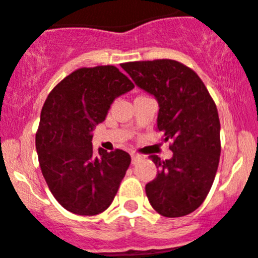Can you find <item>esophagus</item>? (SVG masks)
<instances>
[{"label": "esophagus", "mask_w": 258, "mask_h": 258, "mask_svg": "<svg viewBox=\"0 0 258 258\" xmlns=\"http://www.w3.org/2000/svg\"><path fill=\"white\" fill-rule=\"evenodd\" d=\"M131 159H132V164H137V162L140 161V160L142 159V156H140L139 154H132L131 155Z\"/></svg>", "instance_id": "1"}]
</instances>
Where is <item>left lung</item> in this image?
Returning a JSON list of instances; mask_svg holds the SVG:
<instances>
[{"label": "left lung", "instance_id": "1", "mask_svg": "<svg viewBox=\"0 0 258 258\" xmlns=\"http://www.w3.org/2000/svg\"><path fill=\"white\" fill-rule=\"evenodd\" d=\"M139 88L159 103L157 130L171 141V159L152 155L159 171L146 184L152 208L169 218L202 206L216 177L221 156L218 111L198 74L170 59L122 64Z\"/></svg>", "mask_w": 258, "mask_h": 258}]
</instances>
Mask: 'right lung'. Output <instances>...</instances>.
I'll list each match as a JSON object with an SVG mask.
<instances>
[{
	"instance_id": "add662e5",
	"label": "right lung",
	"mask_w": 258,
	"mask_h": 258,
	"mask_svg": "<svg viewBox=\"0 0 258 258\" xmlns=\"http://www.w3.org/2000/svg\"><path fill=\"white\" fill-rule=\"evenodd\" d=\"M113 66L81 68L47 96L36 132V151L44 179L67 211L96 216L113 202L131 164L126 151H93V130L111 104L134 89Z\"/></svg>"
}]
</instances>
